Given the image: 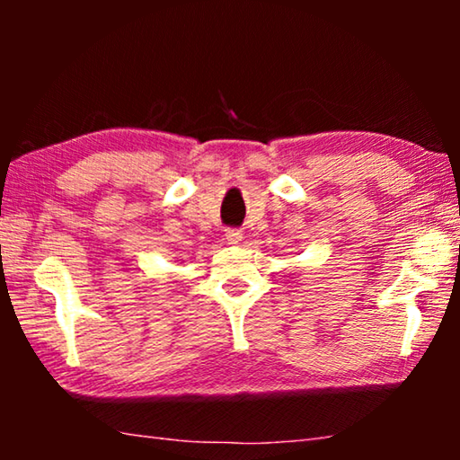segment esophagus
<instances>
[{
  "instance_id": "34e87169",
  "label": "esophagus",
  "mask_w": 460,
  "mask_h": 460,
  "mask_svg": "<svg viewBox=\"0 0 460 460\" xmlns=\"http://www.w3.org/2000/svg\"><path fill=\"white\" fill-rule=\"evenodd\" d=\"M225 239H227L231 245H237L239 241L243 239V233H241L239 229H227V233H225Z\"/></svg>"
}]
</instances>
